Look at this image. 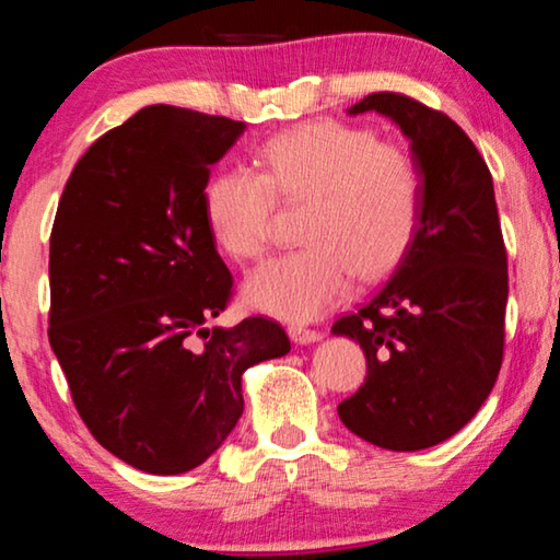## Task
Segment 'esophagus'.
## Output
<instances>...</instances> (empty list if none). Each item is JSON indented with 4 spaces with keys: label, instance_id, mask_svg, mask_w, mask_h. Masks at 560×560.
I'll return each mask as SVG.
<instances>
[{
    "label": "esophagus",
    "instance_id": "obj_1",
    "mask_svg": "<svg viewBox=\"0 0 560 560\" xmlns=\"http://www.w3.org/2000/svg\"><path fill=\"white\" fill-rule=\"evenodd\" d=\"M288 336L295 343H316V341L324 339V334H320V331H313V328H303V326H290Z\"/></svg>",
    "mask_w": 560,
    "mask_h": 560
}]
</instances>
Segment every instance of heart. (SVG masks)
Wrapping results in <instances>:
<instances>
[{
	"label": "heart",
	"instance_id": "obj_1",
	"mask_svg": "<svg viewBox=\"0 0 560 560\" xmlns=\"http://www.w3.org/2000/svg\"><path fill=\"white\" fill-rule=\"evenodd\" d=\"M259 173H217L203 188L206 226L226 255L259 257L270 244L275 198L305 203L301 242L244 280L249 308L305 324L341 303L354 272H393L416 240L423 178L410 150L380 142L364 127L305 121L275 135L257 152Z\"/></svg>",
	"mask_w": 560,
	"mask_h": 560
}]
</instances>
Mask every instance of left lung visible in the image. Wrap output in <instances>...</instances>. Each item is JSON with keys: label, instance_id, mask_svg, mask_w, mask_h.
I'll return each instance as SVG.
<instances>
[{"label": "left lung", "instance_id": "obj_1", "mask_svg": "<svg viewBox=\"0 0 560 560\" xmlns=\"http://www.w3.org/2000/svg\"><path fill=\"white\" fill-rule=\"evenodd\" d=\"M410 140L423 178L416 240L385 285L331 334L359 341L366 380L341 423L387 451L446 441L477 416L502 366L508 252L492 175L462 127L402 94L364 96Z\"/></svg>", "mask_w": 560, "mask_h": 560}]
</instances>
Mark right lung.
I'll use <instances>...</instances> for the list:
<instances>
[{"label": "right lung", "instance_id": "right-lung-1", "mask_svg": "<svg viewBox=\"0 0 560 560\" xmlns=\"http://www.w3.org/2000/svg\"><path fill=\"white\" fill-rule=\"evenodd\" d=\"M244 129L144 106L75 163L52 224L48 339L75 410L109 454L160 477L201 466L242 418V374L290 351L262 316L209 326L234 280L203 188Z\"/></svg>", "mask_w": 560, "mask_h": 560}]
</instances>
